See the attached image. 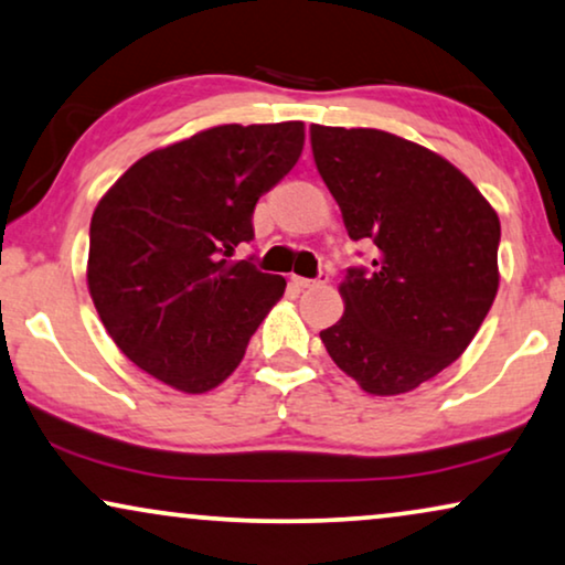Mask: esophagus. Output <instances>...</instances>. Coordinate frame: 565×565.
I'll use <instances>...</instances> for the list:
<instances>
[{"mask_svg":"<svg viewBox=\"0 0 565 565\" xmlns=\"http://www.w3.org/2000/svg\"><path fill=\"white\" fill-rule=\"evenodd\" d=\"M328 276L322 274L320 278H305V276H291V284H295L297 289H310V287H318V284H326Z\"/></svg>","mask_w":565,"mask_h":565,"instance_id":"34e87169","label":"esophagus"}]
</instances>
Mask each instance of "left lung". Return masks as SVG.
<instances>
[{
    "mask_svg": "<svg viewBox=\"0 0 565 565\" xmlns=\"http://www.w3.org/2000/svg\"><path fill=\"white\" fill-rule=\"evenodd\" d=\"M312 154L372 268L338 287L343 318L320 333L370 395H403L462 356L499 291V214L452 162L380 129H310Z\"/></svg>",
    "mask_w": 565,
    "mask_h": 565,
    "instance_id": "obj_1",
    "label": "left lung"
}]
</instances>
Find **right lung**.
<instances>
[{
  "label": "right lung",
  "instance_id": "obj_1",
  "mask_svg": "<svg viewBox=\"0 0 565 565\" xmlns=\"http://www.w3.org/2000/svg\"><path fill=\"white\" fill-rule=\"evenodd\" d=\"M302 120L214 126L134 162L95 206L87 287L105 330L139 370L209 393L287 289L250 260L253 209L295 168Z\"/></svg>",
  "mask_w": 565,
  "mask_h": 565
}]
</instances>
